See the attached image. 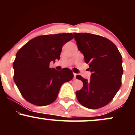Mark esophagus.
Returning <instances> with one entry per match:
<instances>
[{
  "label": "esophagus",
  "mask_w": 135,
  "mask_h": 135,
  "mask_svg": "<svg viewBox=\"0 0 135 135\" xmlns=\"http://www.w3.org/2000/svg\"><path fill=\"white\" fill-rule=\"evenodd\" d=\"M76 75H77V74H75V73H74V79H75V78H76Z\"/></svg>",
  "instance_id": "34e87169"
}]
</instances>
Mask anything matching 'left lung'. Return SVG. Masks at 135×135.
Masks as SVG:
<instances>
[{
  "instance_id": "obj_1",
  "label": "left lung",
  "mask_w": 135,
  "mask_h": 135,
  "mask_svg": "<svg viewBox=\"0 0 135 135\" xmlns=\"http://www.w3.org/2000/svg\"><path fill=\"white\" fill-rule=\"evenodd\" d=\"M74 35L79 51L92 73L89 80L76 76L83 83V88L75 92L77 100L90 109L103 107L112 101L121 86L122 56L108 38L88 33Z\"/></svg>"
}]
</instances>
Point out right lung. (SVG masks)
Listing matches in <instances>:
<instances>
[{"instance_id":"1","label":"right lung","mask_w":135,"mask_h":135,"mask_svg":"<svg viewBox=\"0 0 135 135\" xmlns=\"http://www.w3.org/2000/svg\"><path fill=\"white\" fill-rule=\"evenodd\" d=\"M73 38L71 33L41 35L18 51L13 62L14 80L27 102L37 106L51 104L61 85L72 79L71 70H56L49 68V63L60 60L63 45Z\"/></svg>"}]
</instances>
